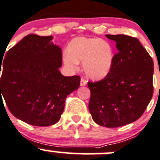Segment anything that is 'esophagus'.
Returning a JSON list of instances; mask_svg holds the SVG:
<instances>
[{"label": "esophagus", "mask_w": 160, "mask_h": 160, "mask_svg": "<svg viewBox=\"0 0 160 160\" xmlns=\"http://www.w3.org/2000/svg\"><path fill=\"white\" fill-rule=\"evenodd\" d=\"M86 85H87V81L85 80L84 78H81V82H80L81 86H85Z\"/></svg>", "instance_id": "1"}]
</instances>
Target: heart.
Returning <instances> with one entry per match:
<instances>
[{"instance_id":"b5f03b06","label":"heart","mask_w":160,"mask_h":160,"mask_svg":"<svg viewBox=\"0 0 160 160\" xmlns=\"http://www.w3.org/2000/svg\"><path fill=\"white\" fill-rule=\"evenodd\" d=\"M63 53V62L69 69L78 68L83 62V69L88 78L100 80L111 72L114 60L112 45L98 38L79 37L73 39Z\"/></svg>"}]
</instances>
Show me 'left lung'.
<instances>
[{
    "instance_id": "obj_1",
    "label": "left lung",
    "mask_w": 160,
    "mask_h": 160,
    "mask_svg": "<svg viewBox=\"0 0 160 160\" xmlns=\"http://www.w3.org/2000/svg\"><path fill=\"white\" fill-rule=\"evenodd\" d=\"M116 42L118 52L109 74L97 82H88V108L100 126L118 128L142 116L153 94V61L138 39L106 35Z\"/></svg>"
}]
</instances>
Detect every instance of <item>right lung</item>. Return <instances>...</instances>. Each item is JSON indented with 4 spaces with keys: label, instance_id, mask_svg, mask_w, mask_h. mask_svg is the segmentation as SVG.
Listing matches in <instances>:
<instances>
[{
    "label": "right lung",
    "instance_id": "1",
    "mask_svg": "<svg viewBox=\"0 0 160 160\" xmlns=\"http://www.w3.org/2000/svg\"><path fill=\"white\" fill-rule=\"evenodd\" d=\"M52 39V36H26L1 63V101L2 94L11 114L33 126L57 123L66 97L80 85L78 75L60 72L62 49Z\"/></svg>",
    "mask_w": 160,
    "mask_h": 160
}]
</instances>
